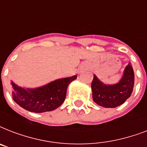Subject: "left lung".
<instances>
[{
	"label": "left lung",
	"instance_id": "obj_1",
	"mask_svg": "<svg viewBox=\"0 0 147 147\" xmlns=\"http://www.w3.org/2000/svg\"><path fill=\"white\" fill-rule=\"evenodd\" d=\"M134 85V72L130 62L125 67L119 82L106 85L95 75L92 83V98L97 105L104 107H116L130 98Z\"/></svg>",
	"mask_w": 147,
	"mask_h": 147
}]
</instances>
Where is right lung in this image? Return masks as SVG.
I'll list each match as a JSON object with an SVG mask.
<instances>
[{"instance_id":"obj_1","label":"right lung","mask_w":147,"mask_h":147,"mask_svg":"<svg viewBox=\"0 0 147 147\" xmlns=\"http://www.w3.org/2000/svg\"><path fill=\"white\" fill-rule=\"evenodd\" d=\"M77 76L59 78L35 88H26L11 81L13 99L25 110L34 113L51 111L62 105L66 97L67 88Z\"/></svg>"}]
</instances>
